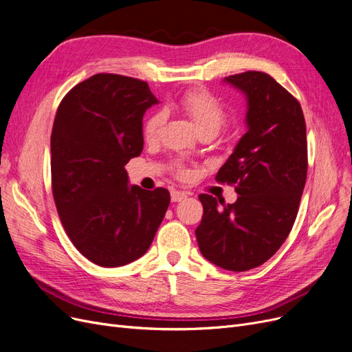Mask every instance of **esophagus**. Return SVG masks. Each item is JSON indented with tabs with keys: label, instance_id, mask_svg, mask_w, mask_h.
<instances>
[{
	"label": "esophagus",
	"instance_id": "esophagus-1",
	"mask_svg": "<svg viewBox=\"0 0 352 352\" xmlns=\"http://www.w3.org/2000/svg\"><path fill=\"white\" fill-rule=\"evenodd\" d=\"M170 197H172L173 202H180V201H184L188 195H186V192H182V190H172Z\"/></svg>",
	"mask_w": 352,
	"mask_h": 352
}]
</instances>
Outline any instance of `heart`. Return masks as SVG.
<instances>
[{
	"label": "heart",
	"instance_id": "heart-1",
	"mask_svg": "<svg viewBox=\"0 0 352 352\" xmlns=\"http://www.w3.org/2000/svg\"><path fill=\"white\" fill-rule=\"evenodd\" d=\"M180 110L185 113L190 122L194 123L198 133H217L223 123L226 122V113L223 110L220 102L212 97L211 94L202 89H195L186 92L179 104ZM164 124V114L155 113L145 124V140L153 142L158 140ZM179 173H184V170H179Z\"/></svg>",
	"mask_w": 352,
	"mask_h": 352
}]
</instances>
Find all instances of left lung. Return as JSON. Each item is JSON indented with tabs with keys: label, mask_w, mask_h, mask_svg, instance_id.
Here are the masks:
<instances>
[{
	"label": "left lung",
	"mask_w": 352,
	"mask_h": 352,
	"mask_svg": "<svg viewBox=\"0 0 352 352\" xmlns=\"http://www.w3.org/2000/svg\"><path fill=\"white\" fill-rule=\"evenodd\" d=\"M247 100V132L216 176L235 184L238 199L201 194L204 214L195 230L201 254L219 267L245 272L280 248L296 219L307 179V135L300 102L270 74L225 78Z\"/></svg>",
	"instance_id": "obj_1"
}]
</instances>
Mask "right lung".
Masks as SVG:
<instances>
[{
    "label": "right lung",
    "mask_w": 352,
    "mask_h": 352,
    "mask_svg": "<svg viewBox=\"0 0 352 352\" xmlns=\"http://www.w3.org/2000/svg\"><path fill=\"white\" fill-rule=\"evenodd\" d=\"M154 104L146 82L98 73L58 105L51 133L52 195L74 247L101 267L142 257L170 204L167 189L129 185L124 168L142 153V117Z\"/></svg>",
    "instance_id": "1"
}]
</instances>
